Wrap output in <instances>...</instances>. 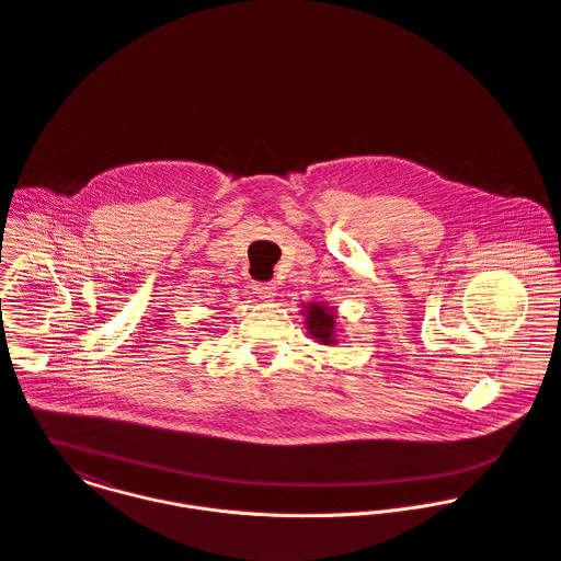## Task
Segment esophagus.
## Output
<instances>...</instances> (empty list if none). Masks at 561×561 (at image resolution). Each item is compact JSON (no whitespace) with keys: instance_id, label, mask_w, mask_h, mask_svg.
Returning a JSON list of instances; mask_svg holds the SVG:
<instances>
[{"instance_id":"34e87169","label":"esophagus","mask_w":561,"mask_h":561,"mask_svg":"<svg viewBox=\"0 0 561 561\" xmlns=\"http://www.w3.org/2000/svg\"><path fill=\"white\" fill-rule=\"evenodd\" d=\"M254 294L263 300H272L276 296V285L274 283H256Z\"/></svg>"}]
</instances>
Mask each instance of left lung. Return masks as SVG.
Masks as SVG:
<instances>
[{"label":"left lung","instance_id":"1","mask_svg":"<svg viewBox=\"0 0 561 561\" xmlns=\"http://www.w3.org/2000/svg\"><path fill=\"white\" fill-rule=\"evenodd\" d=\"M305 316V329L307 333L324 344V346H335L337 344V313L333 307L324 305V302H307L302 305V311Z\"/></svg>","mask_w":561,"mask_h":561}]
</instances>
